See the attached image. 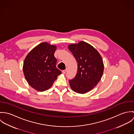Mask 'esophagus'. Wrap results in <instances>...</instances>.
<instances>
[{
  "label": "esophagus",
  "mask_w": 134,
  "mask_h": 134,
  "mask_svg": "<svg viewBox=\"0 0 134 134\" xmlns=\"http://www.w3.org/2000/svg\"><path fill=\"white\" fill-rule=\"evenodd\" d=\"M66 71H67V70H66H66H63V71H62V73H63V74H65L66 72Z\"/></svg>",
  "instance_id": "obj_1"
}]
</instances>
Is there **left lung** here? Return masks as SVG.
Masks as SVG:
<instances>
[{
  "label": "left lung",
  "instance_id": "8db88e82",
  "mask_svg": "<svg viewBox=\"0 0 134 134\" xmlns=\"http://www.w3.org/2000/svg\"><path fill=\"white\" fill-rule=\"evenodd\" d=\"M68 48L78 63L76 76L69 80L70 87L76 93H86L96 86L102 78L104 72L102 58L96 48L83 41L70 44Z\"/></svg>",
  "mask_w": 134,
  "mask_h": 134
}]
</instances>
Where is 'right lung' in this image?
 <instances>
[{"label": "right lung", "instance_id": "obj_1", "mask_svg": "<svg viewBox=\"0 0 134 134\" xmlns=\"http://www.w3.org/2000/svg\"><path fill=\"white\" fill-rule=\"evenodd\" d=\"M56 46L43 42L33 48L25 58L23 72L28 84L38 91L50 88L61 71L56 68L54 53Z\"/></svg>", "mask_w": 134, "mask_h": 134}]
</instances>
